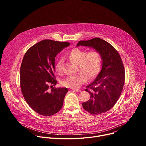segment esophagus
Here are the masks:
<instances>
[{"instance_id": "esophagus-1", "label": "esophagus", "mask_w": 146, "mask_h": 146, "mask_svg": "<svg viewBox=\"0 0 146 146\" xmlns=\"http://www.w3.org/2000/svg\"><path fill=\"white\" fill-rule=\"evenodd\" d=\"M72 90L74 91H76V92H80V91H81V90H79V89H72Z\"/></svg>"}]
</instances>
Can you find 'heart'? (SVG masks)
<instances>
[{"label":"heart","mask_w":146,"mask_h":146,"mask_svg":"<svg viewBox=\"0 0 146 146\" xmlns=\"http://www.w3.org/2000/svg\"><path fill=\"white\" fill-rule=\"evenodd\" d=\"M68 59L77 65V73L70 76L61 81V85L69 88H78L98 74L100 67V55L99 52L92 49L87 52L78 48L72 49L66 54ZM63 60L59 59L55 64L56 72L60 74L62 72Z\"/></svg>","instance_id":"heart-1"}]
</instances>
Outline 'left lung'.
<instances>
[{"label": "left lung", "instance_id": "8db88e82", "mask_svg": "<svg viewBox=\"0 0 146 146\" xmlns=\"http://www.w3.org/2000/svg\"><path fill=\"white\" fill-rule=\"evenodd\" d=\"M79 46L93 47L102 59L100 72L85 90L90 99L82 103V107L94 115L104 113L115 105L121 94L125 78L122 60L112 45L99 37L79 41L77 46Z\"/></svg>", "mask_w": 146, "mask_h": 146}]
</instances>
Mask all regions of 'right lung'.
Segmentation results:
<instances>
[{
	"label": "right lung",
	"instance_id": "right-lung-1",
	"mask_svg": "<svg viewBox=\"0 0 146 146\" xmlns=\"http://www.w3.org/2000/svg\"><path fill=\"white\" fill-rule=\"evenodd\" d=\"M69 42L43 40L30 47L25 54L20 68V87L28 105L44 116L52 115L63 106L68 90L50 87L56 84L55 57Z\"/></svg>",
	"mask_w": 146,
	"mask_h": 146
}]
</instances>
